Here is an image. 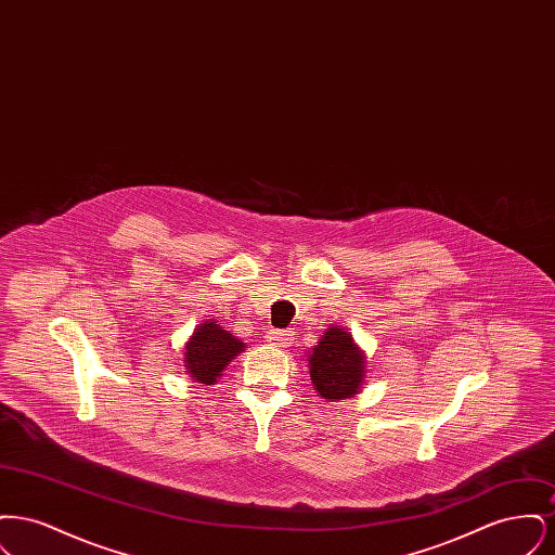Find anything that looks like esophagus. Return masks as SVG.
<instances>
[{
    "mask_svg": "<svg viewBox=\"0 0 555 555\" xmlns=\"http://www.w3.org/2000/svg\"><path fill=\"white\" fill-rule=\"evenodd\" d=\"M266 341L274 347H287L293 341V331H279L272 328L266 333Z\"/></svg>",
    "mask_w": 555,
    "mask_h": 555,
    "instance_id": "34e87169",
    "label": "esophagus"
}]
</instances>
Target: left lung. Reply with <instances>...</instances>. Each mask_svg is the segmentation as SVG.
<instances>
[{
    "label": "left lung",
    "mask_w": 555,
    "mask_h": 555,
    "mask_svg": "<svg viewBox=\"0 0 555 555\" xmlns=\"http://www.w3.org/2000/svg\"><path fill=\"white\" fill-rule=\"evenodd\" d=\"M308 369L318 396L326 401L356 397L366 378V353L344 326H328L308 351Z\"/></svg>",
    "instance_id": "obj_1"
}]
</instances>
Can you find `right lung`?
Returning <instances> with one entry per match:
<instances>
[{
	"instance_id": "1",
	"label": "right lung",
	"mask_w": 555,
	"mask_h": 555,
	"mask_svg": "<svg viewBox=\"0 0 555 555\" xmlns=\"http://www.w3.org/2000/svg\"><path fill=\"white\" fill-rule=\"evenodd\" d=\"M183 349L186 374L195 383L214 385L238 353L245 351V344L214 320H206L193 331Z\"/></svg>"
}]
</instances>
